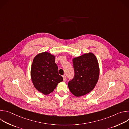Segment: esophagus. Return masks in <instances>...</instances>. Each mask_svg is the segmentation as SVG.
Instances as JSON below:
<instances>
[{"label":"esophagus","instance_id":"34e87169","mask_svg":"<svg viewBox=\"0 0 129 129\" xmlns=\"http://www.w3.org/2000/svg\"><path fill=\"white\" fill-rule=\"evenodd\" d=\"M63 80H64V81L65 82L66 81V77L65 76H63Z\"/></svg>","mask_w":129,"mask_h":129}]
</instances>
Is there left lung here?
Here are the masks:
<instances>
[{"instance_id": "1", "label": "left lung", "mask_w": 129, "mask_h": 129, "mask_svg": "<svg viewBox=\"0 0 129 129\" xmlns=\"http://www.w3.org/2000/svg\"><path fill=\"white\" fill-rule=\"evenodd\" d=\"M75 76L68 83L72 94L77 97L85 95L92 90L99 80L100 69L98 60L91 52L72 60Z\"/></svg>"}]
</instances>
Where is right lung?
Wrapping results in <instances>:
<instances>
[{"label": "right lung", "instance_id": "1", "mask_svg": "<svg viewBox=\"0 0 129 129\" xmlns=\"http://www.w3.org/2000/svg\"><path fill=\"white\" fill-rule=\"evenodd\" d=\"M30 72L35 88L44 95L51 93L58 83L63 81L59 74L55 57L47 52L40 53L35 57Z\"/></svg>", "mask_w": 129, "mask_h": 129}]
</instances>
